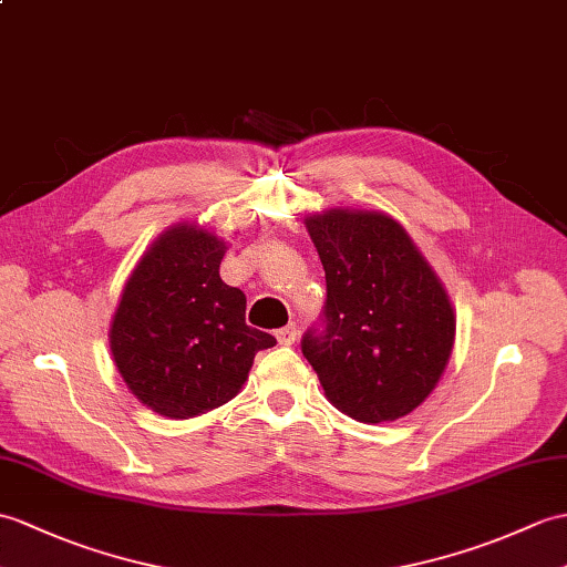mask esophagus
<instances>
[{
  "label": "esophagus",
  "mask_w": 567,
  "mask_h": 567,
  "mask_svg": "<svg viewBox=\"0 0 567 567\" xmlns=\"http://www.w3.org/2000/svg\"><path fill=\"white\" fill-rule=\"evenodd\" d=\"M297 336H299L297 323H287L285 328H280V331H275V338H278L280 346H292Z\"/></svg>",
  "instance_id": "esophagus-1"
}]
</instances>
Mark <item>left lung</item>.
Instances as JSON below:
<instances>
[{
    "label": "left lung",
    "mask_w": 567,
    "mask_h": 567,
    "mask_svg": "<svg viewBox=\"0 0 567 567\" xmlns=\"http://www.w3.org/2000/svg\"><path fill=\"white\" fill-rule=\"evenodd\" d=\"M307 229L326 270V307L301 352L326 399L370 425L408 415L454 348L456 316L440 278L384 213L326 209Z\"/></svg>",
    "instance_id": "left-lung-1"
}]
</instances>
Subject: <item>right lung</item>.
<instances>
[{"label":"right lung","instance_id":"obj_1","mask_svg":"<svg viewBox=\"0 0 567 567\" xmlns=\"http://www.w3.org/2000/svg\"><path fill=\"white\" fill-rule=\"evenodd\" d=\"M227 244L195 224L156 239L130 275L111 323L127 389L154 413L195 417L231 401L270 333L246 323V297L219 278Z\"/></svg>","mask_w":567,"mask_h":567}]
</instances>
